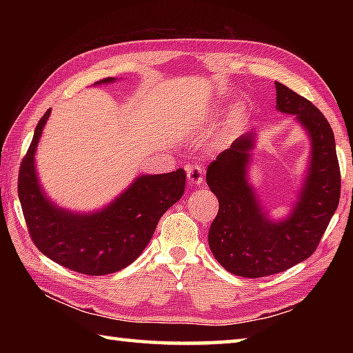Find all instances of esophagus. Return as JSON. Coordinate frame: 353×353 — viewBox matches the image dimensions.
I'll list each match as a JSON object with an SVG mask.
<instances>
[{"instance_id": "1", "label": "esophagus", "mask_w": 353, "mask_h": 353, "mask_svg": "<svg viewBox=\"0 0 353 353\" xmlns=\"http://www.w3.org/2000/svg\"><path fill=\"white\" fill-rule=\"evenodd\" d=\"M185 170H187V177L191 185H201L204 181V170L201 165H188Z\"/></svg>"}]
</instances>
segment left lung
I'll list each match as a JSON object with an SVG mask.
<instances>
[{
	"mask_svg": "<svg viewBox=\"0 0 353 353\" xmlns=\"http://www.w3.org/2000/svg\"><path fill=\"white\" fill-rule=\"evenodd\" d=\"M277 110L294 115L312 141L308 174L288 218L272 221L248 181L255 132H248L207 168V185L219 210L208 230V246L219 265L240 277L259 279L307 260L336 212L341 172L330 124L308 99L276 82Z\"/></svg>",
	"mask_w": 353,
	"mask_h": 353,
	"instance_id": "obj_1",
	"label": "left lung"
}]
</instances>
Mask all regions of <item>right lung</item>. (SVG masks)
<instances>
[{
  "label": "right lung",
  "instance_id": "add662e5",
  "mask_svg": "<svg viewBox=\"0 0 353 353\" xmlns=\"http://www.w3.org/2000/svg\"><path fill=\"white\" fill-rule=\"evenodd\" d=\"M113 81L105 77L97 85ZM50 113L48 109L40 118L19 172V198L29 235L41 254L71 271L87 276L117 272L139 259L162 214L182 198L185 171L141 174L98 212L65 210L46 196L35 172V149Z\"/></svg>",
  "mask_w": 353,
  "mask_h": 353
}]
</instances>
